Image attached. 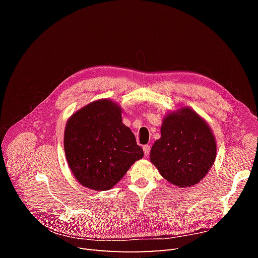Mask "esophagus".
I'll list each match as a JSON object with an SVG mask.
<instances>
[{
  "mask_svg": "<svg viewBox=\"0 0 258 258\" xmlns=\"http://www.w3.org/2000/svg\"><path fill=\"white\" fill-rule=\"evenodd\" d=\"M143 152H144L145 156H148V154H150V152H151V146L150 145H143Z\"/></svg>",
  "mask_w": 258,
  "mask_h": 258,
  "instance_id": "1",
  "label": "esophagus"
}]
</instances>
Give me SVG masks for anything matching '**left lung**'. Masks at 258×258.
Wrapping results in <instances>:
<instances>
[{"instance_id":"left-lung-1","label":"left lung","mask_w":258,"mask_h":258,"mask_svg":"<svg viewBox=\"0 0 258 258\" xmlns=\"http://www.w3.org/2000/svg\"><path fill=\"white\" fill-rule=\"evenodd\" d=\"M160 132L150 158L161 176L179 188L201 182L217 152L209 123L192 108L183 106L163 117Z\"/></svg>"}]
</instances>
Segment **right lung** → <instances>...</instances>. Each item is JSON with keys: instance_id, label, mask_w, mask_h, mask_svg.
I'll return each instance as SVG.
<instances>
[{"instance_id": "add662e5", "label": "right lung", "mask_w": 258, "mask_h": 258, "mask_svg": "<svg viewBox=\"0 0 258 258\" xmlns=\"http://www.w3.org/2000/svg\"><path fill=\"white\" fill-rule=\"evenodd\" d=\"M121 112L114 101L100 99L73 113L66 123L67 161L77 182L89 189H111L144 156Z\"/></svg>"}]
</instances>
